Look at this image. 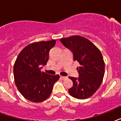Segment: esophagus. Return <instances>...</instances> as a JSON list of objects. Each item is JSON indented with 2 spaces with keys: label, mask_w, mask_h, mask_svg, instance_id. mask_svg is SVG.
Here are the masks:
<instances>
[{
  "label": "esophagus",
  "mask_w": 121,
  "mask_h": 121,
  "mask_svg": "<svg viewBox=\"0 0 121 121\" xmlns=\"http://www.w3.org/2000/svg\"><path fill=\"white\" fill-rule=\"evenodd\" d=\"M60 78L63 80L66 79V78H67V77H63V76H60Z\"/></svg>",
  "instance_id": "34e87169"
}]
</instances>
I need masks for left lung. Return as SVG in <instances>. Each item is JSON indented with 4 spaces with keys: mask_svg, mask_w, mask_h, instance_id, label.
<instances>
[{
    "mask_svg": "<svg viewBox=\"0 0 121 121\" xmlns=\"http://www.w3.org/2000/svg\"><path fill=\"white\" fill-rule=\"evenodd\" d=\"M62 44L70 49L73 55V61L80 66L77 68L79 77H70L73 86L68 90L74 98L86 99L93 95L103 80L105 63L102 53L92 42L80 36H72L60 39Z\"/></svg>",
    "mask_w": 121,
    "mask_h": 121,
    "instance_id": "1",
    "label": "left lung"
}]
</instances>
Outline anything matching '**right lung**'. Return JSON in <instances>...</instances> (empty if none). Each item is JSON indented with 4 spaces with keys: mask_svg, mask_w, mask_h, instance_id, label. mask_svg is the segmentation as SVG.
<instances>
[{
    "mask_svg": "<svg viewBox=\"0 0 121 121\" xmlns=\"http://www.w3.org/2000/svg\"><path fill=\"white\" fill-rule=\"evenodd\" d=\"M56 40L36 42L22 50L14 65L15 83L24 97L33 102H41L49 97L59 75H49L41 71L47 63L49 50Z\"/></svg>",
    "mask_w": 121,
    "mask_h": 121,
    "instance_id": "add662e5",
    "label": "right lung"
}]
</instances>
